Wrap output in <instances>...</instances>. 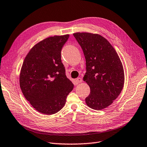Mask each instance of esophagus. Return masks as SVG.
<instances>
[{
  "mask_svg": "<svg viewBox=\"0 0 147 147\" xmlns=\"http://www.w3.org/2000/svg\"><path fill=\"white\" fill-rule=\"evenodd\" d=\"M75 82H76V84H79V83H80V82H82V79L81 78H77L75 80Z\"/></svg>",
  "mask_w": 147,
  "mask_h": 147,
  "instance_id": "34e87169",
  "label": "esophagus"
}]
</instances>
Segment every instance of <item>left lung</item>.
<instances>
[{
  "label": "left lung",
  "instance_id": "obj_1",
  "mask_svg": "<svg viewBox=\"0 0 147 147\" xmlns=\"http://www.w3.org/2000/svg\"><path fill=\"white\" fill-rule=\"evenodd\" d=\"M73 36L86 60L84 80L90 88L86 104L92 109H104L112 104L123 87L124 72L121 59L110 42L99 34L76 32Z\"/></svg>",
  "mask_w": 147,
  "mask_h": 147
}]
</instances>
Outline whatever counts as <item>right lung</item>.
<instances>
[{
	"instance_id": "add662e5",
	"label": "right lung",
	"mask_w": 147,
	"mask_h": 147,
	"mask_svg": "<svg viewBox=\"0 0 147 147\" xmlns=\"http://www.w3.org/2000/svg\"><path fill=\"white\" fill-rule=\"evenodd\" d=\"M69 34L46 38L25 57L20 74V86L36 110L50 115L61 110L74 85L65 74L61 51Z\"/></svg>"
}]
</instances>
